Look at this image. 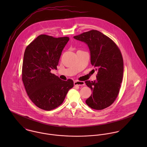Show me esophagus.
I'll list each match as a JSON object with an SVG mask.
<instances>
[{
	"label": "esophagus",
	"instance_id": "1",
	"mask_svg": "<svg viewBox=\"0 0 147 147\" xmlns=\"http://www.w3.org/2000/svg\"><path fill=\"white\" fill-rule=\"evenodd\" d=\"M85 85L84 82L81 81H75L74 82V85H79V86H83Z\"/></svg>",
	"mask_w": 147,
	"mask_h": 147
}]
</instances>
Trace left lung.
<instances>
[{"mask_svg": "<svg viewBox=\"0 0 147 147\" xmlns=\"http://www.w3.org/2000/svg\"><path fill=\"white\" fill-rule=\"evenodd\" d=\"M74 38L88 45L90 63L98 72L96 80L85 82L93 92L85 102L92 109L102 110L114 102L119 92L123 75L121 52L112 40L96 30Z\"/></svg>", "mask_w": 147, "mask_h": 147, "instance_id": "obj_1", "label": "left lung"}]
</instances>
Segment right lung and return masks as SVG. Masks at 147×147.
<instances>
[{
    "label": "right lung",
    "instance_id": "add662e5",
    "mask_svg": "<svg viewBox=\"0 0 147 147\" xmlns=\"http://www.w3.org/2000/svg\"><path fill=\"white\" fill-rule=\"evenodd\" d=\"M68 37L55 38L41 34L26 48L22 68V80L32 101L39 108L50 111L63 103L74 86L71 79L64 81L51 73L57 69Z\"/></svg>",
    "mask_w": 147,
    "mask_h": 147
}]
</instances>
